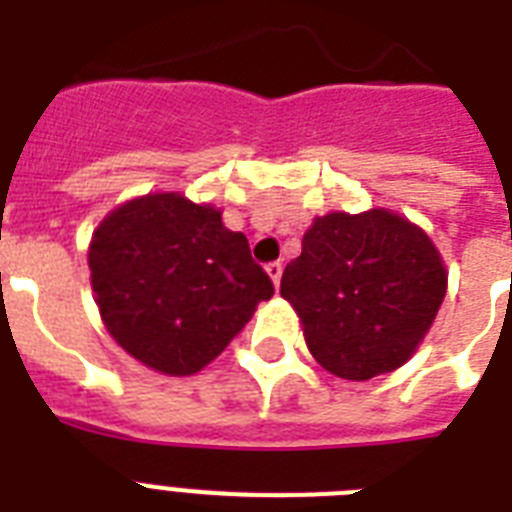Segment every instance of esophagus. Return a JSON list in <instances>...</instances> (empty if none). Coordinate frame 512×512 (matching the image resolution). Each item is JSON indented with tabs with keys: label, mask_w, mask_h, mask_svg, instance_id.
Returning a JSON list of instances; mask_svg holds the SVG:
<instances>
[{
	"label": "esophagus",
	"mask_w": 512,
	"mask_h": 512,
	"mask_svg": "<svg viewBox=\"0 0 512 512\" xmlns=\"http://www.w3.org/2000/svg\"><path fill=\"white\" fill-rule=\"evenodd\" d=\"M265 271H268V276H271V279H273V284L279 287L281 273H284V265H281V260H273V263L265 265Z\"/></svg>",
	"instance_id": "34e87169"
}]
</instances>
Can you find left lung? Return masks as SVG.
Here are the masks:
<instances>
[{"label": "left lung", "mask_w": 512, "mask_h": 512, "mask_svg": "<svg viewBox=\"0 0 512 512\" xmlns=\"http://www.w3.org/2000/svg\"><path fill=\"white\" fill-rule=\"evenodd\" d=\"M444 295L436 244L388 209L316 217L281 276L308 350L342 380H372L406 364Z\"/></svg>", "instance_id": "left-lung-1"}]
</instances>
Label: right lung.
<instances>
[{
	"mask_svg": "<svg viewBox=\"0 0 512 512\" xmlns=\"http://www.w3.org/2000/svg\"><path fill=\"white\" fill-rule=\"evenodd\" d=\"M90 273L103 324L132 358L185 377L215 361L273 281L244 233L220 209L180 193H148L116 207L90 241Z\"/></svg>",
	"mask_w": 512,
	"mask_h": 512,
	"instance_id": "obj_1",
	"label": "right lung"
}]
</instances>
